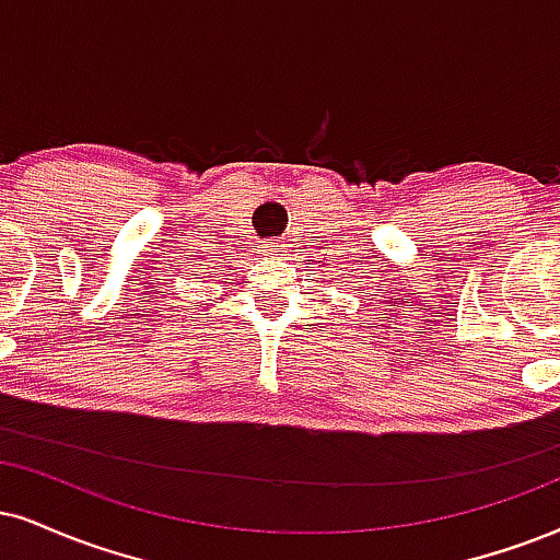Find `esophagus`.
<instances>
[{
	"label": "esophagus",
	"mask_w": 560,
	"mask_h": 560,
	"mask_svg": "<svg viewBox=\"0 0 560 560\" xmlns=\"http://www.w3.org/2000/svg\"><path fill=\"white\" fill-rule=\"evenodd\" d=\"M285 241H265V244L259 246V252L265 254V257H282L285 254Z\"/></svg>",
	"instance_id": "34e87169"
}]
</instances>
